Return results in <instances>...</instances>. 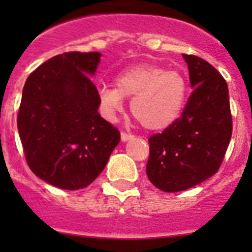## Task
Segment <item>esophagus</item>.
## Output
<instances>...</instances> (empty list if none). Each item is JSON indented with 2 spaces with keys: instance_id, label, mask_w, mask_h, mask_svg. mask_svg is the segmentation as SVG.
Masks as SVG:
<instances>
[{
  "instance_id": "34e87169",
  "label": "esophagus",
  "mask_w": 252,
  "mask_h": 252,
  "mask_svg": "<svg viewBox=\"0 0 252 252\" xmlns=\"http://www.w3.org/2000/svg\"><path fill=\"white\" fill-rule=\"evenodd\" d=\"M133 137V135H131V133H126V132H124V131H122L121 132V140L122 141H127V140H130V139H132Z\"/></svg>"
}]
</instances>
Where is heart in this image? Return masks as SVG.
Instances as JSON below:
<instances>
[{
    "mask_svg": "<svg viewBox=\"0 0 252 252\" xmlns=\"http://www.w3.org/2000/svg\"><path fill=\"white\" fill-rule=\"evenodd\" d=\"M188 87L175 70L157 65H136L116 75L115 87L99 90L101 111L108 119L124 108V98H132L130 110L136 121L149 131L170 127L180 117Z\"/></svg>",
    "mask_w": 252,
    "mask_h": 252,
    "instance_id": "1",
    "label": "heart"
}]
</instances>
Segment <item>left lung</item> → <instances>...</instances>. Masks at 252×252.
Here are the masks:
<instances>
[{
    "mask_svg": "<svg viewBox=\"0 0 252 252\" xmlns=\"http://www.w3.org/2000/svg\"><path fill=\"white\" fill-rule=\"evenodd\" d=\"M192 94L179 119L149 139L146 174L162 192H180L217 173L231 135L228 87L217 69L195 55L183 54Z\"/></svg>",
    "mask_w": 252,
    "mask_h": 252,
    "instance_id": "obj_1",
    "label": "left lung"
}]
</instances>
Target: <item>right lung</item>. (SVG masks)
<instances>
[{
  "label": "right lung",
  "mask_w": 252,
  "mask_h": 252,
  "mask_svg": "<svg viewBox=\"0 0 252 252\" xmlns=\"http://www.w3.org/2000/svg\"><path fill=\"white\" fill-rule=\"evenodd\" d=\"M101 53H63L28 77L17 128L29 168L66 190L90 186L102 173L120 131L98 113V91L91 81Z\"/></svg>",
  "instance_id": "add662e5"
}]
</instances>
